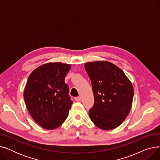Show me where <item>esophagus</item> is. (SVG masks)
<instances>
[{
  "mask_svg": "<svg viewBox=\"0 0 160 160\" xmlns=\"http://www.w3.org/2000/svg\"><path fill=\"white\" fill-rule=\"evenodd\" d=\"M81 100H82L81 97H75V100H76V101L80 102Z\"/></svg>",
  "mask_w": 160,
  "mask_h": 160,
  "instance_id": "1",
  "label": "esophagus"
}]
</instances>
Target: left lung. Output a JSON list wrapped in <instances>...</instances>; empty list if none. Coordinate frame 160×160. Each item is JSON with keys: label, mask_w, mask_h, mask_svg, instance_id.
Wrapping results in <instances>:
<instances>
[{"label": "left lung", "mask_w": 160, "mask_h": 160, "mask_svg": "<svg viewBox=\"0 0 160 160\" xmlns=\"http://www.w3.org/2000/svg\"><path fill=\"white\" fill-rule=\"evenodd\" d=\"M91 79L95 103L89 112L91 120L102 130H113L121 125L132 105V83L119 67L106 61L84 65Z\"/></svg>", "instance_id": "left-lung-1"}]
</instances>
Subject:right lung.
<instances>
[{
  "instance_id": "right-lung-1",
  "label": "right lung",
  "mask_w": 160,
  "mask_h": 160,
  "mask_svg": "<svg viewBox=\"0 0 160 160\" xmlns=\"http://www.w3.org/2000/svg\"><path fill=\"white\" fill-rule=\"evenodd\" d=\"M71 65L60 62L42 65L30 74L24 99L33 119L42 128L54 130L67 119L72 101L65 83Z\"/></svg>"
}]
</instances>
